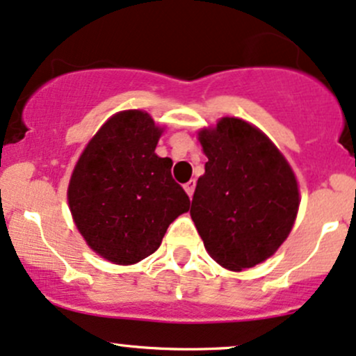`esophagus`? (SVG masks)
Returning <instances> with one entry per match:
<instances>
[{
    "mask_svg": "<svg viewBox=\"0 0 356 356\" xmlns=\"http://www.w3.org/2000/svg\"><path fill=\"white\" fill-rule=\"evenodd\" d=\"M184 189H186L187 195H189V197H192V194H194V189H195V181H194V179H192V181H189L187 184H184Z\"/></svg>",
    "mask_w": 356,
    "mask_h": 356,
    "instance_id": "34e87169",
    "label": "esophagus"
}]
</instances>
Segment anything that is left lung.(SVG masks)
<instances>
[{
	"label": "left lung",
	"instance_id": "8db88e82",
	"mask_svg": "<svg viewBox=\"0 0 356 356\" xmlns=\"http://www.w3.org/2000/svg\"><path fill=\"white\" fill-rule=\"evenodd\" d=\"M206 172L191 218L216 263L243 271L271 257L295 224L300 191L284 155L254 125L222 117L199 132Z\"/></svg>",
	"mask_w": 356,
	"mask_h": 356
}]
</instances>
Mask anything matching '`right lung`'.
<instances>
[{
  "instance_id": "obj_1",
  "label": "right lung",
  "mask_w": 356,
  "mask_h": 356,
  "mask_svg": "<svg viewBox=\"0 0 356 356\" xmlns=\"http://www.w3.org/2000/svg\"><path fill=\"white\" fill-rule=\"evenodd\" d=\"M164 129L142 110L110 117L81 152L70 184L76 229L97 254L136 264L161 246L169 224L189 211L169 157L155 154Z\"/></svg>"
}]
</instances>
